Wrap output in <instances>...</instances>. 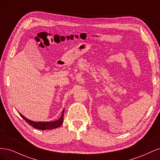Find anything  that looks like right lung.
<instances>
[{"label":"right lung","mask_w":160,"mask_h":160,"mask_svg":"<svg viewBox=\"0 0 160 160\" xmlns=\"http://www.w3.org/2000/svg\"><path fill=\"white\" fill-rule=\"evenodd\" d=\"M21 117L25 120V122H27L28 124L33 128H35L41 130H45V129H52L60 127L61 125L63 123V117H64V109L62 111V115L61 118L54 122H33V121L29 120L28 119L26 118L25 116H23L22 114L19 113Z\"/></svg>","instance_id":"add662e5"}]
</instances>
